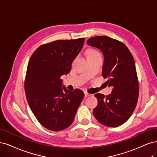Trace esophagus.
<instances>
[{
  "label": "esophagus",
  "mask_w": 157,
  "mask_h": 157,
  "mask_svg": "<svg viewBox=\"0 0 157 157\" xmlns=\"http://www.w3.org/2000/svg\"><path fill=\"white\" fill-rule=\"evenodd\" d=\"M84 94H85V97H89V96H90V95H91V94H89V93H88L87 92H84Z\"/></svg>",
  "instance_id": "obj_1"
}]
</instances>
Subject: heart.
Returning a JSON list of instances; mask_svg holds the SVG:
<instances>
[{
    "instance_id": "b5f03b06",
    "label": "heart",
    "mask_w": 157,
    "mask_h": 157,
    "mask_svg": "<svg viewBox=\"0 0 157 157\" xmlns=\"http://www.w3.org/2000/svg\"><path fill=\"white\" fill-rule=\"evenodd\" d=\"M87 56L88 55H94V54H98V53L96 51V50L94 49H88L87 51Z\"/></svg>"
}]
</instances>
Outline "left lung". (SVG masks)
Returning <instances> with one entry per match:
<instances>
[{
	"instance_id": "1",
	"label": "left lung",
	"mask_w": 157,
	"mask_h": 157,
	"mask_svg": "<svg viewBox=\"0 0 157 157\" xmlns=\"http://www.w3.org/2000/svg\"><path fill=\"white\" fill-rule=\"evenodd\" d=\"M87 43L102 52V75L113 88L106 97L100 93L94 95L98 105L93 114L101 124L117 127L130 117L138 102L139 83L134 58L125 44L108 36L92 37Z\"/></svg>"
}]
</instances>
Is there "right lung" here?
Returning <instances> with one entry per match:
<instances>
[{"mask_svg":"<svg viewBox=\"0 0 157 157\" xmlns=\"http://www.w3.org/2000/svg\"><path fill=\"white\" fill-rule=\"evenodd\" d=\"M84 40H61L43 44L29 60L25 80L27 100L38 122L48 130L60 131L71 125L84 97L82 90L63 88L60 79L71 70Z\"/></svg>","mask_w":157,"mask_h":157,"instance_id":"add662e5","label":"right lung"}]
</instances>
